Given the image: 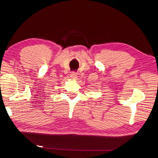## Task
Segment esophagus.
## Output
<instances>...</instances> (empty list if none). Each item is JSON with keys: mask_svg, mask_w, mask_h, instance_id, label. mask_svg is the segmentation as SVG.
<instances>
[{"mask_svg": "<svg viewBox=\"0 0 158 158\" xmlns=\"http://www.w3.org/2000/svg\"><path fill=\"white\" fill-rule=\"evenodd\" d=\"M70 78L73 79H76L77 78V74L75 72H73L70 74Z\"/></svg>", "mask_w": 158, "mask_h": 158, "instance_id": "esophagus-1", "label": "esophagus"}]
</instances>
